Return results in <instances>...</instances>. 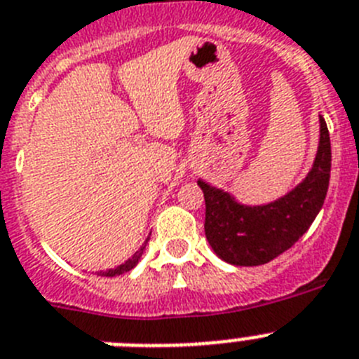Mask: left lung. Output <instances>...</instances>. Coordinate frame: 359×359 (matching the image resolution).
I'll return each instance as SVG.
<instances>
[{
	"mask_svg": "<svg viewBox=\"0 0 359 359\" xmlns=\"http://www.w3.org/2000/svg\"><path fill=\"white\" fill-rule=\"evenodd\" d=\"M331 138L320 116L313 167L286 196L268 205H243L224 190L198 180L205 194V236L219 259L233 266H261L290 250L309 230L327 194Z\"/></svg>",
	"mask_w": 359,
	"mask_h": 359,
	"instance_id": "8db88e82",
	"label": "left lung"
}]
</instances>
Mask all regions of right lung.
Here are the masks:
<instances>
[{
    "label": "right lung",
    "mask_w": 359,
    "mask_h": 359,
    "mask_svg": "<svg viewBox=\"0 0 359 359\" xmlns=\"http://www.w3.org/2000/svg\"><path fill=\"white\" fill-rule=\"evenodd\" d=\"M147 243H149V237H147V239H145V243L142 244L140 250H138V252H136L135 255L131 257V259H128V261L123 262V264L116 266L115 269H107V271H100V273H98V275H104V277H116V275H122V273H126V271H129V269H133L136 264H138V261H140V257H142V253H144V250H145V246H147Z\"/></svg>",
    "instance_id": "1"
}]
</instances>
